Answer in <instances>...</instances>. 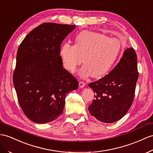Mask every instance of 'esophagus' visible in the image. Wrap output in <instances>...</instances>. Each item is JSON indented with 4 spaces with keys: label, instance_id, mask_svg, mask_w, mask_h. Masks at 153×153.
I'll return each instance as SVG.
<instances>
[{
    "label": "esophagus",
    "instance_id": "34e87169",
    "mask_svg": "<svg viewBox=\"0 0 153 153\" xmlns=\"http://www.w3.org/2000/svg\"><path fill=\"white\" fill-rule=\"evenodd\" d=\"M85 83H84L83 82H79V87L80 88H83L84 86H85Z\"/></svg>",
    "mask_w": 153,
    "mask_h": 153
}]
</instances>
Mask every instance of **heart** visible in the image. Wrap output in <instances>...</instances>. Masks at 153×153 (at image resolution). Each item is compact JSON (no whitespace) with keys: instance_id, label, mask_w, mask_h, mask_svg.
<instances>
[{"instance_id":"1","label":"heart","mask_w":153,"mask_h":153,"mask_svg":"<svg viewBox=\"0 0 153 153\" xmlns=\"http://www.w3.org/2000/svg\"><path fill=\"white\" fill-rule=\"evenodd\" d=\"M122 50L121 43L116 38L98 32L84 30L77 35L75 45L64 43L59 56L65 69L75 71L82 62L85 64L79 75L98 78L105 76L113 68Z\"/></svg>"}]
</instances>
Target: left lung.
<instances>
[{
    "label": "left lung",
    "instance_id": "left-lung-1",
    "mask_svg": "<svg viewBox=\"0 0 153 153\" xmlns=\"http://www.w3.org/2000/svg\"><path fill=\"white\" fill-rule=\"evenodd\" d=\"M137 79V56L130 47L108 75L88 84L95 94V99L88 107L89 113L102 123L120 120L132 105Z\"/></svg>",
    "mask_w": 153,
    "mask_h": 153
}]
</instances>
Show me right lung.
Segmentation results:
<instances>
[{
  "mask_svg": "<svg viewBox=\"0 0 153 153\" xmlns=\"http://www.w3.org/2000/svg\"><path fill=\"white\" fill-rule=\"evenodd\" d=\"M75 25L46 23L25 37L18 48L13 81L24 114L36 123L56 120L63 113L67 94L79 82L63 67L62 41Z\"/></svg>",
  "mask_w": 153,
  "mask_h": 153,
  "instance_id": "1",
  "label": "right lung"
}]
</instances>
